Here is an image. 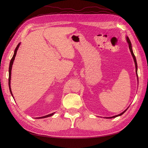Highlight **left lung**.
<instances>
[{
    "mask_svg": "<svg viewBox=\"0 0 148 148\" xmlns=\"http://www.w3.org/2000/svg\"><path fill=\"white\" fill-rule=\"evenodd\" d=\"M126 39H127V42H128V47H129V49H130V52H131V53H132V57H133V60H134V62H135V68H136V77H137V79H138V73H137V70H138V66H137V62H136V57H135V55H134V53H133V50H132V43H131V42H130V39H129V38H128V36H126ZM128 108L127 109H125L123 112H122L121 114H118V115H114V116H112V117H105V118H106V119H112V118H115V117H119V116H120V115H122L123 114H124L125 112H126V110L128 109Z\"/></svg>",
    "mask_w": 148,
    "mask_h": 148,
    "instance_id": "8db88e82",
    "label": "left lung"
}]
</instances>
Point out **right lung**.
Listing matches in <instances>:
<instances>
[{"label":"right lung","instance_id":"obj_1","mask_svg":"<svg viewBox=\"0 0 148 148\" xmlns=\"http://www.w3.org/2000/svg\"><path fill=\"white\" fill-rule=\"evenodd\" d=\"M21 42H20L18 44L16 49H15V51H14V54H13L12 59L10 60V66H9V70H8V72H9V77H8V87H9V89H10V94L12 95V97H13V94H12V90H11V86H10V80H11V71H12V65H13V62H14V60H15V56L16 55V52H17V51L19 47H20V45ZM13 99H14V97H13ZM55 114V112L53 113H52L51 114H49V115H45V116H43V117H36V119H43V118H46V117H51V116H52L53 114Z\"/></svg>","mask_w":148,"mask_h":148}]
</instances>
